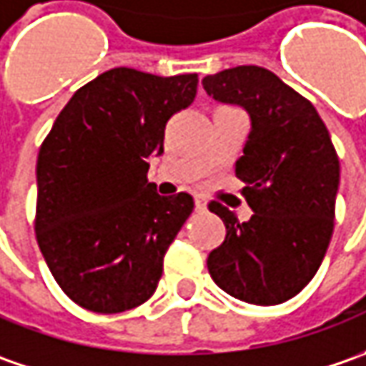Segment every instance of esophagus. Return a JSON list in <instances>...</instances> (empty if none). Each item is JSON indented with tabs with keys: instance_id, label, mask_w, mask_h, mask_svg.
Masks as SVG:
<instances>
[{
	"instance_id": "esophagus-1",
	"label": "esophagus",
	"mask_w": 366,
	"mask_h": 366,
	"mask_svg": "<svg viewBox=\"0 0 366 366\" xmlns=\"http://www.w3.org/2000/svg\"><path fill=\"white\" fill-rule=\"evenodd\" d=\"M194 204H196V210H207V200L202 198V196H196L194 198Z\"/></svg>"
}]
</instances>
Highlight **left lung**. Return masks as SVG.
<instances>
[{
  "label": "left lung",
  "instance_id": "obj_1",
  "mask_svg": "<svg viewBox=\"0 0 366 366\" xmlns=\"http://www.w3.org/2000/svg\"><path fill=\"white\" fill-rule=\"evenodd\" d=\"M208 97L241 107L251 132L234 174L253 217L212 202L227 227L208 255L212 282L247 304L275 306L316 275L334 229L340 164L330 133L308 99L261 66H234L202 79Z\"/></svg>",
  "mask_w": 366,
  "mask_h": 366
}]
</instances>
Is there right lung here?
I'll list each match as a JSON object with an SVG mask.
<instances>
[{"label": "right lung", "mask_w": 366, "mask_h": 366, "mask_svg": "<svg viewBox=\"0 0 366 366\" xmlns=\"http://www.w3.org/2000/svg\"><path fill=\"white\" fill-rule=\"evenodd\" d=\"M196 84V74L107 70L72 95L40 147L36 239L56 284L82 308L125 312L156 292L194 198L159 196L147 170Z\"/></svg>", "instance_id": "right-lung-1"}]
</instances>
